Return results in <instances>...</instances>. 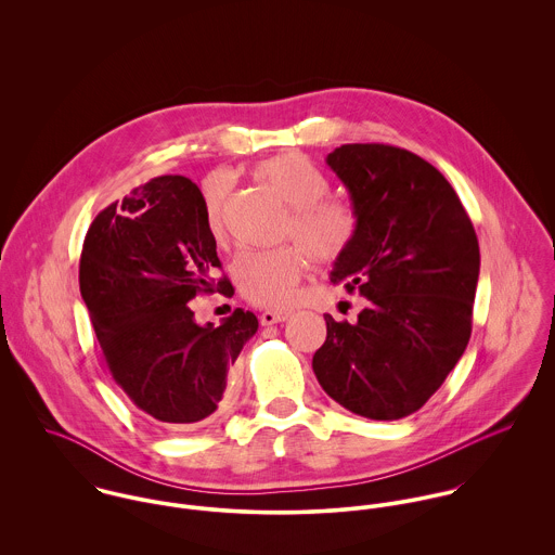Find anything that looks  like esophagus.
Here are the masks:
<instances>
[{
    "label": "esophagus",
    "mask_w": 555,
    "mask_h": 555,
    "mask_svg": "<svg viewBox=\"0 0 555 555\" xmlns=\"http://www.w3.org/2000/svg\"><path fill=\"white\" fill-rule=\"evenodd\" d=\"M291 318V312H262V317H260V322L264 324V326H271V324H278V322H284V320H288Z\"/></svg>",
    "instance_id": "esophagus-1"
}]
</instances>
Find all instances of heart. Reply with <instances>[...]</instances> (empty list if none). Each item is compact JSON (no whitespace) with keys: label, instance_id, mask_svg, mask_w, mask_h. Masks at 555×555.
I'll return each instance as SVG.
<instances>
[{"label":"heart","instance_id":"b5f03b06","mask_svg":"<svg viewBox=\"0 0 555 555\" xmlns=\"http://www.w3.org/2000/svg\"><path fill=\"white\" fill-rule=\"evenodd\" d=\"M251 175L291 207L284 235L297 238L317 260H335L350 245L357 231V218L348 205L326 198L328 179L312 159L293 152L280 154L258 162ZM229 192L231 183L222 175H214L203 183L205 216L216 238L224 235ZM304 273L306 254L297 245L249 249L233 264L238 293L260 308L291 306Z\"/></svg>","mask_w":555,"mask_h":555}]
</instances>
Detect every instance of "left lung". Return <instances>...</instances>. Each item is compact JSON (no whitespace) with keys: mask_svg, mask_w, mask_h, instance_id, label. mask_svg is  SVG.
<instances>
[{"mask_svg":"<svg viewBox=\"0 0 555 555\" xmlns=\"http://www.w3.org/2000/svg\"><path fill=\"white\" fill-rule=\"evenodd\" d=\"M326 164L357 218L331 282L367 304L352 324L324 314L312 367L346 410L403 418L440 389L468 346L480 271L475 227L444 175L405 150L341 145Z\"/></svg>","mask_w":555,"mask_h":555,"instance_id":"8db88e82","label":"left lung"}]
</instances>
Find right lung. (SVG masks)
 Instances as JSON below:
<instances>
[{"label": "right lung", "mask_w": 555, "mask_h": 555, "mask_svg": "<svg viewBox=\"0 0 555 555\" xmlns=\"http://www.w3.org/2000/svg\"><path fill=\"white\" fill-rule=\"evenodd\" d=\"M203 192L181 175L134 188L91 222L80 254V297L102 357L130 401L166 427H190L229 405L231 367L258 318L237 308L218 326L188 306L233 293L220 269Z\"/></svg>", "instance_id": "right-lung-1"}]
</instances>
